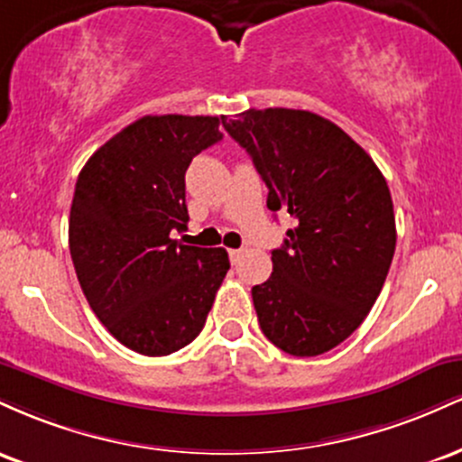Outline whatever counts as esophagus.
<instances>
[{"instance_id":"obj_1","label":"esophagus","mask_w":462,"mask_h":462,"mask_svg":"<svg viewBox=\"0 0 462 462\" xmlns=\"http://www.w3.org/2000/svg\"><path fill=\"white\" fill-rule=\"evenodd\" d=\"M241 249H230V252H227V256H230V263L232 264H235L236 261H238V258H241Z\"/></svg>"}]
</instances>
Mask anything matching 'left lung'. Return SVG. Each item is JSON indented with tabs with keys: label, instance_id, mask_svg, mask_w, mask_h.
<instances>
[{
	"label": "left lung",
	"instance_id": "8db88e82",
	"mask_svg": "<svg viewBox=\"0 0 462 462\" xmlns=\"http://www.w3.org/2000/svg\"><path fill=\"white\" fill-rule=\"evenodd\" d=\"M224 128L267 184V208L298 221L252 289L261 330L291 356H319L378 300L395 254L389 187L371 156L309 110L249 108Z\"/></svg>",
	"mask_w": 462,
	"mask_h": 462
}]
</instances>
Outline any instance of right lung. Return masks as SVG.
I'll return each instance as SVG.
<instances>
[{
    "instance_id": "obj_1",
    "label": "right lung",
    "mask_w": 462,
    "mask_h": 462,
    "mask_svg": "<svg viewBox=\"0 0 462 462\" xmlns=\"http://www.w3.org/2000/svg\"><path fill=\"white\" fill-rule=\"evenodd\" d=\"M221 136L219 116L147 115L106 141L78 176L69 249L79 286L116 341L145 356L198 337L230 269L224 247L169 236L189 221L190 161Z\"/></svg>"
}]
</instances>
